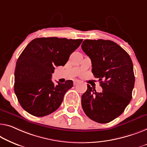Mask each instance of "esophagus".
I'll return each mask as SVG.
<instances>
[{"label": "esophagus", "instance_id": "1", "mask_svg": "<svg viewBox=\"0 0 147 147\" xmlns=\"http://www.w3.org/2000/svg\"><path fill=\"white\" fill-rule=\"evenodd\" d=\"M80 82V81L78 80H76V79H75V80H73V84L74 85V86H76V84H78V83Z\"/></svg>", "mask_w": 147, "mask_h": 147}]
</instances>
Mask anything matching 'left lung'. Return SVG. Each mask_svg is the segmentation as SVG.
I'll list each match as a JSON object with an SVG mask.
<instances>
[{"label":"left lung","instance_id":"1","mask_svg":"<svg viewBox=\"0 0 147 147\" xmlns=\"http://www.w3.org/2000/svg\"><path fill=\"white\" fill-rule=\"evenodd\" d=\"M81 47L92 61V72L99 79L101 92L89 84L81 104L90 119L100 123L112 121L123 112L132 98L135 84L129 55L117 43L104 39H86Z\"/></svg>","mask_w":147,"mask_h":147}]
</instances>
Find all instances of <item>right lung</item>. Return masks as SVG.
<instances>
[{
  "mask_svg": "<svg viewBox=\"0 0 147 147\" xmlns=\"http://www.w3.org/2000/svg\"><path fill=\"white\" fill-rule=\"evenodd\" d=\"M82 39L39 38L28 43L18 59L14 92L25 111L36 117L51 114L59 108L73 80L55 85V67L64 66Z\"/></svg>",
  "mask_w": 147,
  "mask_h": 147,
  "instance_id": "1",
  "label": "right lung"
}]
</instances>
